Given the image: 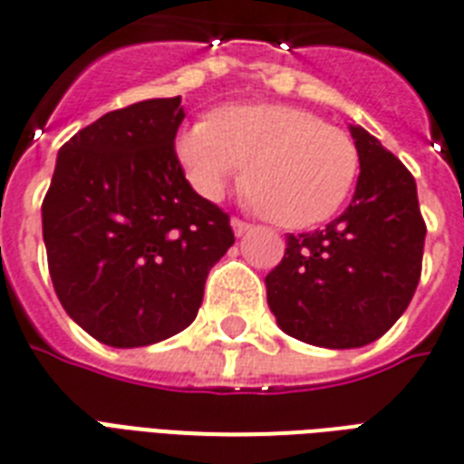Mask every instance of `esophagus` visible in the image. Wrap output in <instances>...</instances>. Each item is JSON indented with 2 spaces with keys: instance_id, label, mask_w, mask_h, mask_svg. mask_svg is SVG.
<instances>
[{
  "instance_id": "1",
  "label": "esophagus",
  "mask_w": 464,
  "mask_h": 464,
  "mask_svg": "<svg viewBox=\"0 0 464 464\" xmlns=\"http://www.w3.org/2000/svg\"><path fill=\"white\" fill-rule=\"evenodd\" d=\"M231 226H233V233H236V236H243V233L250 231V224H247V221H243V218H231Z\"/></svg>"
}]
</instances>
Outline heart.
Instances as JSON below:
<instances>
[{
	"instance_id": "1",
	"label": "heart",
	"mask_w": 464,
	"mask_h": 464,
	"mask_svg": "<svg viewBox=\"0 0 464 464\" xmlns=\"http://www.w3.org/2000/svg\"><path fill=\"white\" fill-rule=\"evenodd\" d=\"M175 156L197 195L218 199L243 170V192L282 228H308L334 214L359 175L352 137L315 112L282 103L218 108L178 134Z\"/></svg>"
}]
</instances>
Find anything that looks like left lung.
Segmentation results:
<instances>
[{
    "instance_id": "obj_1",
    "label": "left lung",
    "mask_w": 464,
    "mask_h": 464,
    "mask_svg": "<svg viewBox=\"0 0 464 464\" xmlns=\"http://www.w3.org/2000/svg\"><path fill=\"white\" fill-rule=\"evenodd\" d=\"M349 130L361 163L352 202L323 231L289 233L282 262L265 279L276 324L327 349L382 337L410 305L424 257L417 182L373 134Z\"/></svg>"
}]
</instances>
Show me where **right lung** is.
Masks as SVG:
<instances>
[{
  "label": "right lung",
  "instance_id": "right-lung-1",
  "mask_svg": "<svg viewBox=\"0 0 464 464\" xmlns=\"http://www.w3.org/2000/svg\"><path fill=\"white\" fill-rule=\"evenodd\" d=\"M182 120L180 96L141 101L105 112L57 154L43 199L47 267L67 315L108 346L185 330L236 240L228 214L185 180Z\"/></svg>",
  "mask_w": 464,
  "mask_h": 464
}]
</instances>
